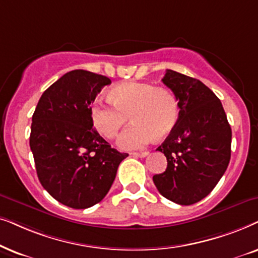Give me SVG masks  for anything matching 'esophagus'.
I'll return each mask as SVG.
<instances>
[{
  "label": "esophagus",
  "mask_w": 258,
  "mask_h": 258,
  "mask_svg": "<svg viewBox=\"0 0 258 258\" xmlns=\"http://www.w3.org/2000/svg\"><path fill=\"white\" fill-rule=\"evenodd\" d=\"M132 156L133 157H137V158H145L146 156H149V152H135V153H132Z\"/></svg>",
  "instance_id": "1"
}]
</instances>
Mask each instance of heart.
Wrapping results in <instances>:
<instances>
[{"instance_id": "1", "label": "heart", "mask_w": 258, "mask_h": 258, "mask_svg": "<svg viewBox=\"0 0 258 258\" xmlns=\"http://www.w3.org/2000/svg\"><path fill=\"white\" fill-rule=\"evenodd\" d=\"M109 101L97 99L91 106L95 130L112 139L130 119L132 123L118 138L122 150L146 146L154 137L166 138L179 119V101L169 88L146 82H123L109 89Z\"/></svg>"}]
</instances>
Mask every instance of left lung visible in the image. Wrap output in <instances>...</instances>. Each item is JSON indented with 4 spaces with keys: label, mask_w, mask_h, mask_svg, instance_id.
I'll return each instance as SVG.
<instances>
[{
    "label": "left lung",
    "mask_w": 258,
    "mask_h": 258,
    "mask_svg": "<svg viewBox=\"0 0 258 258\" xmlns=\"http://www.w3.org/2000/svg\"><path fill=\"white\" fill-rule=\"evenodd\" d=\"M179 101V119L158 147L167 159L153 183L165 198L191 205L207 197L231 157V127L222 102L197 79L167 70L163 80Z\"/></svg>",
    "instance_id": "obj_1"
}]
</instances>
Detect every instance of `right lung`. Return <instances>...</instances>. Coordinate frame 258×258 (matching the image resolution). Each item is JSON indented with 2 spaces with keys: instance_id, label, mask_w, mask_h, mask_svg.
I'll use <instances>...</instances> for the list:
<instances>
[{
  "instance_id": "obj_1",
  "label": "right lung",
  "mask_w": 258,
  "mask_h": 258,
  "mask_svg": "<svg viewBox=\"0 0 258 258\" xmlns=\"http://www.w3.org/2000/svg\"><path fill=\"white\" fill-rule=\"evenodd\" d=\"M111 84L104 75L71 71L41 95L29 145L44 190L61 204L87 209L101 202L115 179L120 153L94 130L91 104Z\"/></svg>"
}]
</instances>
